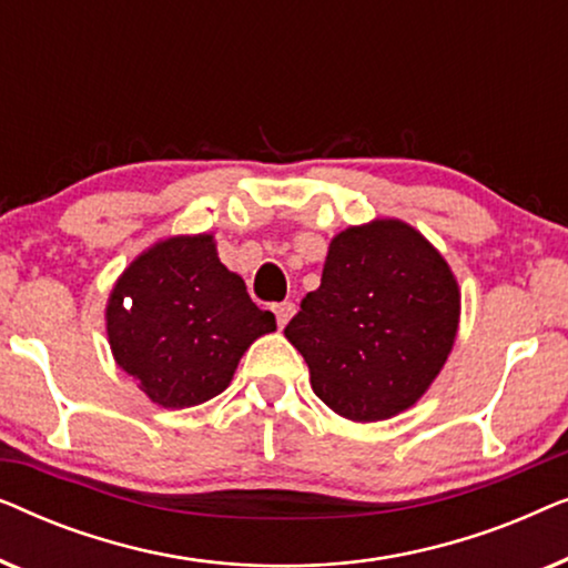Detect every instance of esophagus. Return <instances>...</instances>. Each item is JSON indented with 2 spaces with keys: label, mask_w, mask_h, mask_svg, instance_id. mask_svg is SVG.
<instances>
[{
  "label": "esophagus",
  "mask_w": 568,
  "mask_h": 568,
  "mask_svg": "<svg viewBox=\"0 0 568 568\" xmlns=\"http://www.w3.org/2000/svg\"><path fill=\"white\" fill-rule=\"evenodd\" d=\"M274 315H276L278 328H284V325L290 323V317L294 315V302H278V305H274Z\"/></svg>",
  "instance_id": "1"
}]
</instances>
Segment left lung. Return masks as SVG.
<instances>
[{"label": "left lung", "mask_w": 568, "mask_h": 568, "mask_svg": "<svg viewBox=\"0 0 568 568\" xmlns=\"http://www.w3.org/2000/svg\"><path fill=\"white\" fill-rule=\"evenodd\" d=\"M460 292L445 258L398 220L333 237L321 286L284 336L305 356L317 398L352 422L414 406L455 344Z\"/></svg>", "instance_id": "obj_1"}]
</instances>
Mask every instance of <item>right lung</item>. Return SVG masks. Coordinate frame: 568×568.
Returning <instances> with one entry per match:
<instances>
[{
    "instance_id": "obj_1",
    "label": "right lung",
    "mask_w": 568,
    "mask_h": 568,
    "mask_svg": "<svg viewBox=\"0 0 568 568\" xmlns=\"http://www.w3.org/2000/svg\"><path fill=\"white\" fill-rule=\"evenodd\" d=\"M105 321L119 367L162 408L220 395L245 348L276 331L274 313L255 307L243 278L216 258L212 235L170 237L139 255Z\"/></svg>"
}]
</instances>
